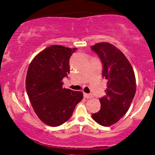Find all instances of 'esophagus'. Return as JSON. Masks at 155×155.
Masks as SVG:
<instances>
[{
  "label": "esophagus",
  "mask_w": 155,
  "mask_h": 155,
  "mask_svg": "<svg viewBox=\"0 0 155 155\" xmlns=\"http://www.w3.org/2000/svg\"><path fill=\"white\" fill-rule=\"evenodd\" d=\"M84 97H85L86 99H90V98L92 97V95L91 94H86V93H84Z\"/></svg>",
  "instance_id": "34e87169"
}]
</instances>
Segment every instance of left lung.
Instances as JSON below:
<instances>
[{"instance_id":"1","label":"left lung","mask_w":155,"mask_h":155,"mask_svg":"<svg viewBox=\"0 0 155 155\" xmlns=\"http://www.w3.org/2000/svg\"><path fill=\"white\" fill-rule=\"evenodd\" d=\"M103 63L102 75L107 80L106 96L100 99L101 110L92 114L97 124L109 127L118 122L129 109L136 94V78L132 66L122 51L103 42L91 46Z\"/></svg>"}]
</instances>
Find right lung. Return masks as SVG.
I'll return each mask as SVG.
<instances>
[{
    "label": "right lung",
    "instance_id": "right-lung-1",
    "mask_svg": "<svg viewBox=\"0 0 155 155\" xmlns=\"http://www.w3.org/2000/svg\"><path fill=\"white\" fill-rule=\"evenodd\" d=\"M76 48L52 45L40 51L30 64L26 91L38 118L51 127L70 119L83 99L81 91L63 87L62 79L70 73V58Z\"/></svg>",
    "mask_w": 155,
    "mask_h": 155
}]
</instances>
